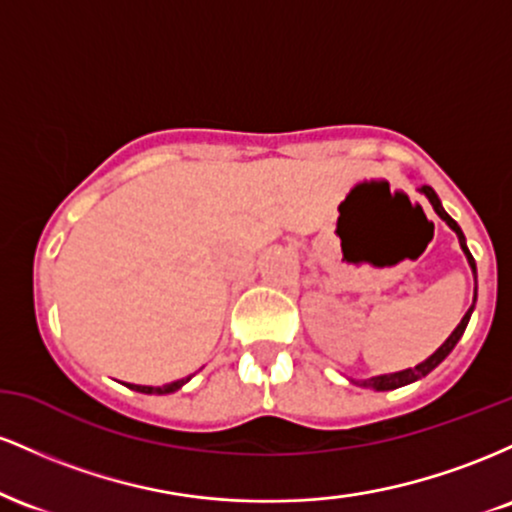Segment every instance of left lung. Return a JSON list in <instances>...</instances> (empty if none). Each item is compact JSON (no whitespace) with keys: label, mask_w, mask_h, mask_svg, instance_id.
<instances>
[{"label":"left lung","mask_w":512,"mask_h":512,"mask_svg":"<svg viewBox=\"0 0 512 512\" xmlns=\"http://www.w3.org/2000/svg\"><path fill=\"white\" fill-rule=\"evenodd\" d=\"M421 192H424V195L428 197V202L433 204V209H436V214L440 216V219H443L445 223H448V226L452 228V231L457 233V236H460V245H462V250H464V255H467V260H469V264H472V269H474V276H477V264H474V257H472V252L467 250V243H464V236H462V231H460V226H457L455 221L450 219L448 214H445V209L440 207V199H438V195L436 192H433V187H428V185H421ZM474 301H477V291H474ZM472 310H474V305L472 308L467 310V313H464V317H462V322L460 325L455 327V332L450 334L448 339H445V344L440 346V349L436 351V354L433 356H428L424 363H419V366L416 368H407V370H399V373H390V375H378V378H370V380H363V387H375V390H395V387H402V385H409V383H414V380H419V378H424V375H428L431 373L433 368L438 366L440 361H443L445 356L450 354L452 349H455V344L460 342V337L464 334V330H467V322H469V317H472Z\"/></svg>","instance_id":"obj_1"}]
</instances>
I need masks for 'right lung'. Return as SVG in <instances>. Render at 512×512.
<instances>
[{
	"label": "right lung",
	"mask_w": 512,
	"mask_h": 512,
	"mask_svg": "<svg viewBox=\"0 0 512 512\" xmlns=\"http://www.w3.org/2000/svg\"><path fill=\"white\" fill-rule=\"evenodd\" d=\"M187 380H190V378L175 380V383H168V385H163V387H146V385H127V387H132V390H137V392H144V395H151V392H158V395H168V392L180 390V387L185 385Z\"/></svg>",
	"instance_id": "obj_1"
}]
</instances>
